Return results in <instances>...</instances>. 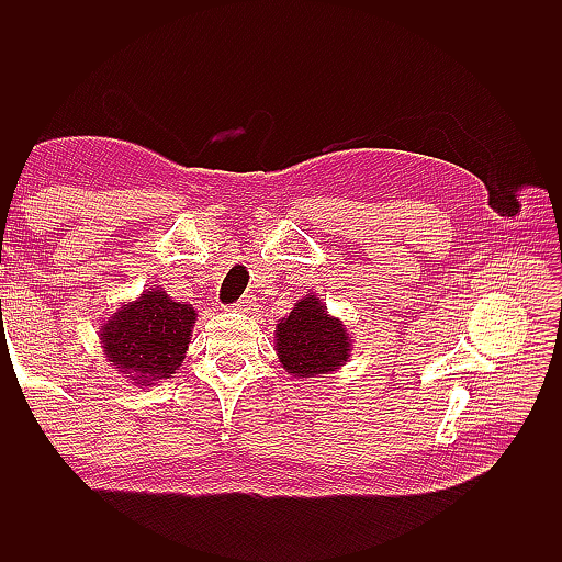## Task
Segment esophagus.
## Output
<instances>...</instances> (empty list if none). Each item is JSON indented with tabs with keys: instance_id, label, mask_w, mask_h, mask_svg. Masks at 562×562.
<instances>
[{
	"instance_id": "obj_1",
	"label": "esophagus",
	"mask_w": 562,
	"mask_h": 562,
	"mask_svg": "<svg viewBox=\"0 0 562 562\" xmlns=\"http://www.w3.org/2000/svg\"><path fill=\"white\" fill-rule=\"evenodd\" d=\"M250 307H252V297H250V295H246V297H241L239 302H234L229 310H232V312H248Z\"/></svg>"
}]
</instances>
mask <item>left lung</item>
<instances>
[{
  "mask_svg": "<svg viewBox=\"0 0 562 562\" xmlns=\"http://www.w3.org/2000/svg\"><path fill=\"white\" fill-rule=\"evenodd\" d=\"M277 351L293 378H316L345 366L351 339L342 321L333 318L316 295H304L277 323Z\"/></svg>",
  "mask_w": 562,
  "mask_h": 562,
  "instance_id": "obj_1",
  "label": "left lung"
}]
</instances>
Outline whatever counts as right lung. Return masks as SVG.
<instances>
[{"label": "right lung", "instance_id": "right-lung-1", "mask_svg": "<svg viewBox=\"0 0 562 562\" xmlns=\"http://www.w3.org/2000/svg\"><path fill=\"white\" fill-rule=\"evenodd\" d=\"M194 321L192 304L173 302L164 291L149 288L100 326V342L110 366L135 384L149 386L180 368Z\"/></svg>", "mask_w": 562, "mask_h": 562}]
</instances>
